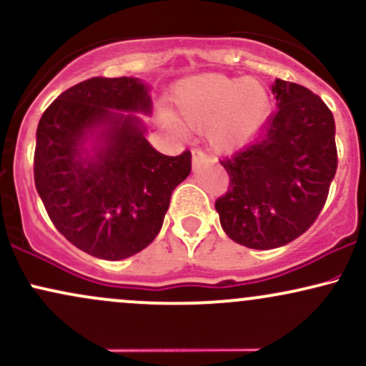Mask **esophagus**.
<instances>
[{
    "mask_svg": "<svg viewBox=\"0 0 366 366\" xmlns=\"http://www.w3.org/2000/svg\"><path fill=\"white\" fill-rule=\"evenodd\" d=\"M208 159L209 158L207 157V153H204V151H201L197 148L192 149V163H194V165H199V163L208 162Z\"/></svg>",
    "mask_w": 366,
    "mask_h": 366,
    "instance_id": "obj_1",
    "label": "esophagus"
}]
</instances>
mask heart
<instances>
[{
    "mask_svg": "<svg viewBox=\"0 0 366 366\" xmlns=\"http://www.w3.org/2000/svg\"><path fill=\"white\" fill-rule=\"evenodd\" d=\"M174 103L179 120L189 129H208V139L217 149L239 148L262 129L272 110L270 92L254 79L201 74L180 81ZM170 127L180 129L179 120L163 113Z\"/></svg>",
    "mask_w": 366,
    "mask_h": 366,
    "instance_id": "1",
    "label": "heart"
}]
</instances>
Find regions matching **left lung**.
<instances>
[{"label":"left lung","mask_w":366,"mask_h":366,"mask_svg":"<svg viewBox=\"0 0 366 366\" xmlns=\"http://www.w3.org/2000/svg\"><path fill=\"white\" fill-rule=\"evenodd\" d=\"M277 110L259 136L222 159L229 191L215 201L222 229L251 249H274L320 215L337 170L334 115L300 84L275 79Z\"/></svg>","instance_id":"8db88e82"}]
</instances>
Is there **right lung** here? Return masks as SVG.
<instances>
[{
    "label": "right lung",
    "mask_w": 366,
    "mask_h": 366,
    "mask_svg": "<svg viewBox=\"0 0 366 366\" xmlns=\"http://www.w3.org/2000/svg\"><path fill=\"white\" fill-rule=\"evenodd\" d=\"M148 91L136 77L87 79L61 92L37 125V192L58 232L96 258L117 262L149 246L191 174L189 151L167 157L146 139L134 113H151Z\"/></svg>",
    "instance_id": "1"
}]
</instances>
